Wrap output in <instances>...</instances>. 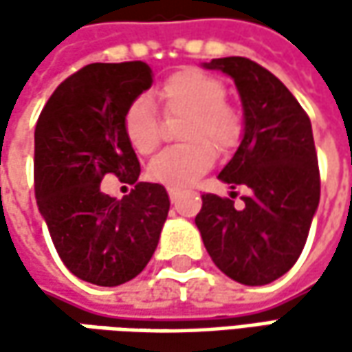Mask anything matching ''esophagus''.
Listing matches in <instances>:
<instances>
[{
	"label": "esophagus",
	"instance_id": "34e87169",
	"mask_svg": "<svg viewBox=\"0 0 352 352\" xmlns=\"http://www.w3.org/2000/svg\"><path fill=\"white\" fill-rule=\"evenodd\" d=\"M168 196L172 201H176L178 197L182 196V192H180V190H176V188H168Z\"/></svg>",
	"mask_w": 352,
	"mask_h": 352
}]
</instances>
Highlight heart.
<instances>
[{"mask_svg": "<svg viewBox=\"0 0 352 352\" xmlns=\"http://www.w3.org/2000/svg\"><path fill=\"white\" fill-rule=\"evenodd\" d=\"M156 96L168 116H188L184 127L186 146L166 148L148 164V176L168 188H188L215 162V148H233L241 139V119L225 105V86L199 70H182L166 78ZM123 127L131 146L148 155L160 144L162 125L148 98L133 100L125 111Z\"/></svg>", "mask_w": 352, "mask_h": 352, "instance_id": "obj_1", "label": "heart"}]
</instances>
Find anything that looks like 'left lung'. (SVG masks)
Returning a JSON list of instances; mask_svg holds the SVG:
<instances>
[{"instance_id":"left-lung-1","label":"left lung","mask_w":352,"mask_h":352,"mask_svg":"<svg viewBox=\"0 0 352 352\" xmlns=\"http://www.w3.org/2000/svg\"><path fill=\"white\" fill-rule=\"evenodd\" d=\"M231 76L243 103V139L219 180L247 186L245 206L204 194L196 225L215 266L239 284L284 276L304 250L319 206L311 121L276 76L243 56L204 62ZM235 194V192H231Z\"/></svg>"}]
</instances>
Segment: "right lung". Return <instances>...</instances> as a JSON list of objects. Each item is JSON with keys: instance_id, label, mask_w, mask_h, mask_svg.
Returning a JSON list of instances; mask_svg holds the SVG:
<instances>
[{"instance_id": "1", "label": "right lung", "mask_w": 352, "mask_h": 352, "mask_svg": "<svg viewBox=\"0 0 352 352\" xmlns=\"http://www.w3.org/2000/svg\"><path fill=\"white\" fill-rule=\"evenodd\" d=\"M151 86L146 62L88 64L54 89L34 127L38 211L66 268L96 286L141 274L168 217L164 186L139 182L141 164L123 127L131 102ZM109 171L135 190L123 200L103 195Z\"/></svg>"}]
</instances>
